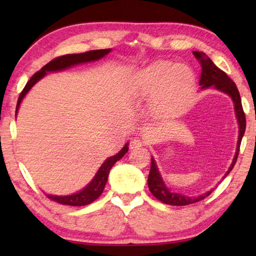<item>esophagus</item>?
Wrapping results in <instances>:
<instances>
[{
  "instance_id": "obj_1",
  "label": "esophagus",
  "mask_w": 256,
  "mask_h": 256,
  "mask_svg": "<svg viewBox=\"0 0 256 256\" xmlns=\"http://www.w3.org/2000/svg\"><path fill=\"white\" fill-rule=\"evenodd\" d=\"M144 146V142L138 138H132L130 143H129V148L130 149H138V148H141V146Z\"/></svg>"
}]
</instances>
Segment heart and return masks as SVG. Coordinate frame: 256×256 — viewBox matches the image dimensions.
I'll return each instance as SVG.
<instances>
[{
    "label": "heart",
    "mask_w": 256,
    "mask_h": 256,
    "mask_svg": "<svg viewBox=\"0 0 256 256\" xmlns=\"http://www.w3.org/2000/svg\"><path fill=\"white\" fill-rule=\"evenodd\" d=\"M192 72L185 66H174L168 62H157L143 68L134 79L138 94H152V108L156 114H172L188 92Z\"/></svg>",
    "instance_id": "obj_1"
}]
</instances>
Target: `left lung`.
Wrapping results in <instances>:
<instances>
[{
  "instance_id": "obj_1",
  "label": "left lung",
  "mask_w": 256,
  "mask_h": 256,
  "mask_svg": "<svg viewBox=\"0 0 256 256\" xmlns=\"http://www.w3.org/2000/svg\"><path fill=\"white\" fill-rule=\"evenodd\" d=\"M194 56L202 66V74H200V80H199V85H200L202 88H204V87L213 86L216 87V90L227 93L233 99L234 106H236V114L238 122H239V140H238V149H236V156H234L233 162L230 164L228 171H227L226 174L227 176V174H230V171L233 169L234 164L236 163L238 155H239V150H240L241 140H242L244 130H246V115H244L242 104H241L240 93L239 90H238L236 82H234L232 79H230L228 76H227L225 72L216 68L208 56L202 54V52H198V51H194ZM148 186L154 197L158 199L160 202H164V204L174 205V206H185V205L194 204V202L202 200V199L212 194V191H208V194L199 196L197 198H191V197H186V196H182L180 194L170 192L166 188V185H164V182L162 180V177H160L158 170H157L156 163L155 160H154V158H152V164H150Z\"/></svg>"
}]
</instances>
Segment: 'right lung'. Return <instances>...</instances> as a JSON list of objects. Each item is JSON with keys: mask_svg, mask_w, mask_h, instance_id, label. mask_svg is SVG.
<instances>
[{"mask_svg": "<svg viewBox=\"0 0 256 256\" xmlns=\"http://www.w3.org/2000/svg\"><path fill=\"white\" fill-rule=\"evenodd\" d=\"M110 48H104V50H92L84 52V54H64L59 56V57L52 59L51 62H48L46 65H44L43 68H40V71L34 73V74L31 76L29 82H26V87H24L22 92H20L18 100H17L16 104V113L20 108V104L24 96L29 92V90L32 87L34 84H36L38 80L46 74V72H52V71H60V70L68 68L70 66L76 65V64H82V62H93L98 60V59L102 58L104 56L110 54ZM128 152V144H126L124 148L121 149L120 152H118L116 155L110 157L104 160V163L101 166V168L98 171L96 177L93 178V180L87 185V186L82 190L78 194H71V196H50L46 194V197L51 200H54L58 204L62 205H70V206H84L88 205L94 200H96L98 198L100 197L101 194H102L104 185L107 183L108 174H110V170L112 166H114L115 163L118 162V160H121L126 152Z\"/></svg>", "mask_w": 256, "mask_h": 256, "instance_id": "add662e5", "label": "right lung"}]
</instances>
